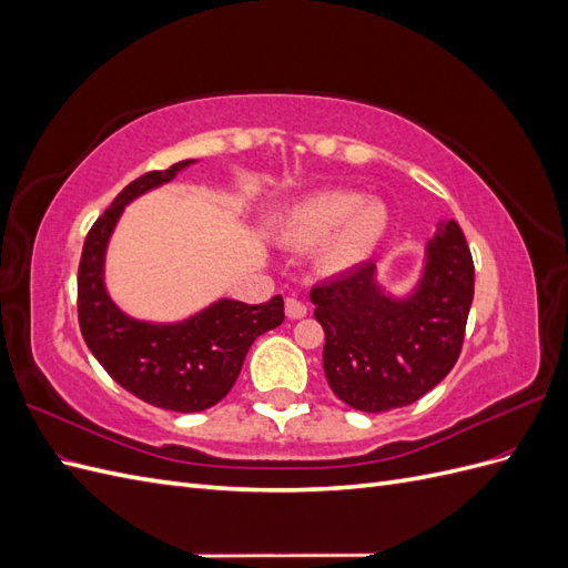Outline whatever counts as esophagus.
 <instances>
[{"instance_id": "1", "label": "esophagus", "mask_w": 568, "mask_h": 568, "mask_svg": "<svg viewBox=\"0 0 568 568\" xmlns=\"http://www.w3.org/2000/svg\"><path fill=\"white\" fill-rule=\"evenodd\" d=\"M284 311H286V317L288 320H303L305 315H307V305L303 303V301H298V298H286V303H284Z\"/></svg>"}]
</instances>
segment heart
<instances>
[{"label":"heart","mask_w":568,"mask_h":568,"mask_svg":"<svg viewBox=\"0 0 568 568\" xmlns=\"http://www.w3.org/2000/svg\"><path fill=\"white\" fill-rule=\"evenodd\" d=\"M284 236L296 246L320 242V267L332 274L363 265L382 244L388 211L382 201L365 199L348 189H326L301 199L284 215Z\"/></svg>","instance_id":"obj_1"}]
</instances>
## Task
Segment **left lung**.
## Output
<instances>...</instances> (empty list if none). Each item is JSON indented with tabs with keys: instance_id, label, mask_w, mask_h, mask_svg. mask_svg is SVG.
Segmentation results:
<instances>
[{
	"instance_id": "1",
	"label": "left lung",
	"mask_w": 568,
	"mask_h": 568,
	"mask_svg": "<svg viewBox=\"0 0 568 568\" xmlns=\"http://www.w3.org/2000/svg\"><path fill=\"white\" fill-rule=\"evenodd\" d=\"M374 274L369 261L311 291L326 382L369 415L417 403L450 374L474 301V261L457 222L440 220L407 298L386 296Z\"/></svg>"
}]
</instances>
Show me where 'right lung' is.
<instances>
[{"instance_id": "1", "label": "right lung", "mask_w": 568, "mask_h": 568, "mask_svg": "<svg viewBox=\"0 0 568 568\" xmlns=\"http://www.w3.org/2000/svg\"><path fill=\"white\" fill-rule=\"evenodd\" d=\"M194 161L130 182L115 196L82 246L78 267V322L99 365L136 398L173 412H201L220 403L242 372L251 343L284 322V301L248 305L222 298L178 324H151L120 313L104 286V253L125 205L173 180Z\"/></svg>"}]
</instances>
